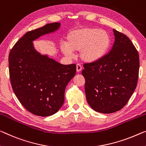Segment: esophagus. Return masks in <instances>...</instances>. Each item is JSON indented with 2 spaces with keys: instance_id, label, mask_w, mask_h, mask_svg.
Instances as JSON below:
<instances>
[{
  "instance_id": "1",
  "label": "esophagus",
  "mask_w": 146,
  "mask_h": 146,
  "mask_svg": "<svg viewBox=\"0 0 146 146\" xmlns=\"http://www.w3.org/2000/svg\"><path fill=\"white\" fill-rule=\"evenodd\" d=\"M82 67L80 65V64H76V71H77L78 72H80L82 70Z\"/></svg>"
}]
</instances>
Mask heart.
<instances>
[{
    "instance_id": "1",
    "label": "heart",
    "mask_w": 146,
    "mask_h": 146,
    "mask_svg": "<svg viewBox=\"0 0 146 146\" xmlns=\"http://www.w3.org/2000/svg\"><path fill=\"white\" fill-rule=\"evenodd\" d=\"M111 45V38L106 31L97 28L85 27L72 31L66 38L61 50L65 55H73L80 51V57L86 62H94L104 57Z\"/></svg>"
}]
</instances>
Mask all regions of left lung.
Listing matches in <instances>:
<instances>
[{
  "mask_svg": "<svg viewBox=\"0 0 146 146\" xmlns=\"http://www.w3.org/2000/svg\"><path fill=\"white\" fill-rule=\"evenodd\" d=\"M115 42L110 52L98 61L86 63L87 102L96 111L111 113L122 109L135 90L140 60L138 51L126 35L113 29Z\"/></svg>",
  "mask_w": 146,
  "mask_h": 146,
  "instance_id": "8db88e82",
  "label": "left lung"
}]
</instances>
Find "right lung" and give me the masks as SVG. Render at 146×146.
I'll return each mask as SVG.
<instances>
[{"instance_id":"add662e5","label":"right lung","mask_w":146,"mask_h":146,"mask_svg":"<svg viewBox=\"0 0 146 146\" xmlns=\"http://www.w3.org/2000/svg\"><path fill=\"white\" fill-rule=\"evenodd\" d=\"M59 23L47 24L29 31L13 46L9 54V73L13 91L27 110L46 117L55 113L63 104L64 91L76 72L75 64L64 65L42 55L33 42L55 32Z\"/></svg>"}]
</instances>
